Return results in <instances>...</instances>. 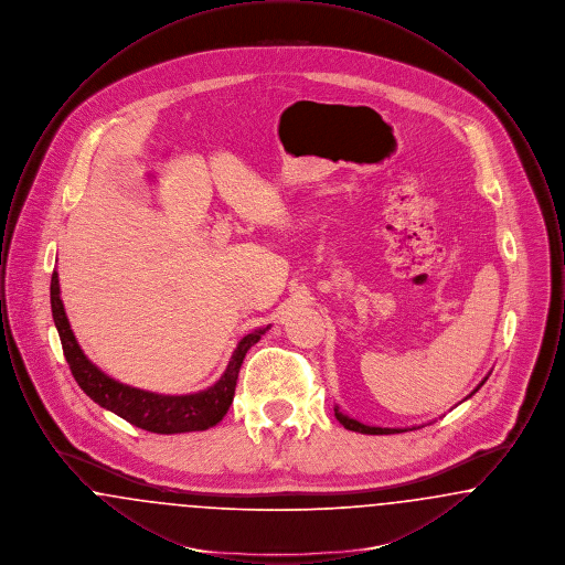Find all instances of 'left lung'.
Masks as SVG:
<instances>
[{
	"mask_svg": "<svg viewBox=\"0 0 565 565\" xmlns=\"http://www.w3.org/2000/svg\"><path fill=\"white\" fill-rule=\"evenodd\" d=\"M489 375H491V373H489ZM487 376H484L483 381L475 387V392H472V394H477V392L483 387ZM472 394H470V396H472ZM470 396H468V398H470ZM468 398H466V401H468ZM334 415H337V419H339V422H341V424L351 431H362V434H396V431H406V428H379V426H366V424H362V422L353 419L350 415L341 413V411H339V406H334ZM415 428H424V426H415Z\"/></svg>",
	"mask_w": 565,
	"mask_h": 565,
	"instance_id": "8db88e82",
	"label": "left lung"
}]
</instances>
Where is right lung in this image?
<instances>
[{
    "mask_svg": "<svg viewBox=\"0 0 565 565\" xmlns=\"http://www.w3.org/2000/svg\"><path fill=\"white\" fill-rule=\"evenodd\" d=\"M51 307H53L54 326L58 330L65 360L70 364L72 375L78 381L82 392L93 403L116 413L125 422L134 424L141 430L154 431V434L201 431L214 428L215 424H220L222 417L226 415L228 406L233 404L237 376H239L245 353L252 345H256L260 341V337L270 328L267 326V328L254 330L243 337L228 360L224 375L220 376L212 387L194 392V394L167 396V394L146 392L139 387H131L127 383H120V381L106 375L102 369H97L84 355V351L81 350V345L72 332L70 320L65 316L56 270L51 279Z\"/></svg>",
    "mask_w": 565,
    "mask_h": 565,
    "instance_id": "add662e5",
    "label": "right lung"
}]
</instances>
